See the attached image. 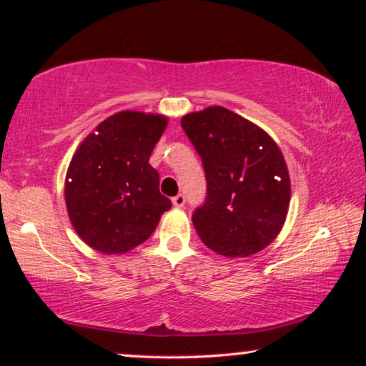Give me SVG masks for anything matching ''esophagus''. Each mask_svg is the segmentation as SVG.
Segmentation results:
<instances>
[{
    "instance_id": "1",
    "label": "esophagus",
    "mask_w": 366,
    "mask_h": 366,
    "mask_svg": "<svg viewBox=\"0 0 366 366\" xmlns=\"http://www.w3.org/2000/svg\"><path fill=\"white\" fill-rule=\"evenodd\" d=\"M172 205H174L176 208H182L185 205V197L182 194L176 195L174 198H172Z\"/></svg>"
}]
</instances>
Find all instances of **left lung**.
I'll return each instance as SVG.
<instances>
[{"label":"left lung","instance_id":"left-lung-1","mask_svg":"<svg viewBox=\"0 0 366 366\" xmlns=\"http://www.w3.org/2000/svg\"><path fill=\"white\" fill-rule=\"evenodd\" d=\"M181 124L207 176V200L192 216L202 242L226 258L263 250L289 212L290 177L281 148L257 124L222 107L185 114Z\"/></svg>","mask_w":366,"mask_h":366}]
</instances>
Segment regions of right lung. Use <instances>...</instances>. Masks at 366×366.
<instances>
[{"instance_id": "obj_1", "label": "right lung", "mask_w": 366, "mask_h": 366, "mask_svg": "<svg viewBox=\"0 0 366 366\" xmlns=\"http://www.w3.org/2000/svg\"><path fill=\"white\" fill-rule=\"evenodd\" d=\"M166 126L163 114L119 111L98 124L74 153L64 182L66 208L74 231L94 250H132L171 208L148 163Z\"/></svg>"}]
</instances>
